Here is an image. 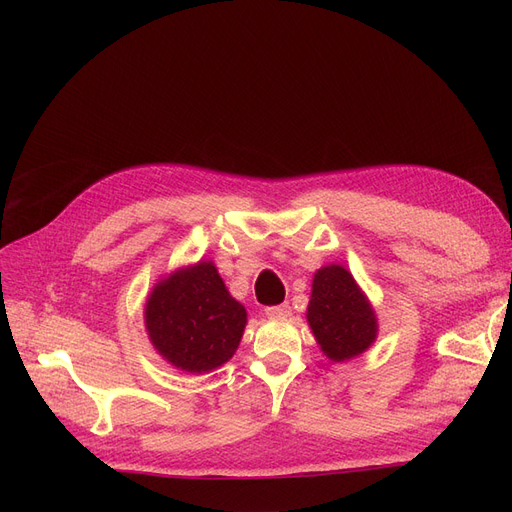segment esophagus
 <instances>
[{"mask_svg":"<svg viewBox=\"0 0 512 512\" xmlns=\"http://www.w3.org/2000/svg\"><path fill=\"white\" fill-rule=\"evenodd\" d=\"M265 315L267 317H274V319H282V317L290 315V307L286 303L284 305H276V307H267Z\"/></svg>","mask_w":512,"mask_h":512,"instance_id":"1","label":"esophagus"}]
</instances>
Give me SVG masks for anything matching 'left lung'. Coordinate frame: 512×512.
I'll list each match as a JSON object with an SVG mask.
<instances>
[{
    "mask_svg": "<svg viewBox=\"0 0 512 512\" xmlns=\"http://www.w3.org/2000/svg\"><path fill=\"white\" fill-rule=\"evenodd\" d=\"M307 324L334 363L363 355L378 338V315L355 276L340 263H328L313 274Z\"/></svg>",
    "mask_w": 512,
    "mask_h": 512,
    "instance_id": "8db88e82",
    "label": "left lung"
}]
</instances>
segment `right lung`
Returning a JSON list of instances; mask_svg holds the SVG:
<instances>
[{"label": "right lung", "mask_w": 512, "mask_h": 512, "mask_svg": "<svg viewBox=\"0 0 512 512\" xmlns=\"http://www.w3.org/2000/svg\"><path fill=\"white\" fill-rule=\"evenodd\" d=\"M245 326L247 309L209 259L178 267L147 294L149 342L161 359L186 373H209L230 361Z\"/></svg>", "instance_id": "add662e5"}]
</instances>
